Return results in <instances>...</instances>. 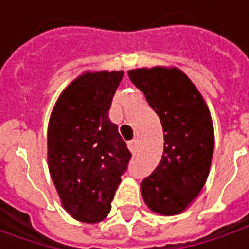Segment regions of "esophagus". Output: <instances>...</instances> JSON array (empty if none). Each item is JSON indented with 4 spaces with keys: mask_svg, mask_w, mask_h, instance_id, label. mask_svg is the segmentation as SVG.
<instances>
[{
    "mask_svg": "<svg viewBox=\"0 0 249 249\" xmlns=\"http://www.w3.org/2000/svg\"><path fill=\"white\" fill-rule=\"evenodd\" d=\"M129 149L131 154H136L137 152V148H139V141L137 140H131V141H129Z\"/></svg>",
    "mask_w": 249,
    "mask_h": 249,
    "instance_id": "1",
    "label": "esophagus"
}]
</instances>
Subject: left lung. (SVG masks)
<instances>
[{"mask_svg": "<svg viewBox=\"0 0 249 249\" xmlns=\"http://www.w3.org/2000/svg\"><path fill=\"white\" fill-rule=\"evenodd\" d=\"M131 83L144 92L163 129V154L155 170L141 181L151 211L176 215L205 184L213 155V126L205 101L176 68L129 71Z\"/></svg>", "mask_w": 249, "mask_h": 249, "instance_id": "obj_1", "label": "left lung"}]
</instances>
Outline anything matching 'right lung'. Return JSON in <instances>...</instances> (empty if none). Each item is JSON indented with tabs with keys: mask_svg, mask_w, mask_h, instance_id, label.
Instances as JSON below:
<instances>
[{
	"mask_svg": "<svg viewBox=\"0 0 249 249\" xmlns=\"http://www.w3.org/2000/svg\"><path fill=\"white\" fill-rule=\"evenodd\" d=\"M123 72L84 73L61 94L48 124V166L63 208L84 223L101 222L131 154L109 119Z\"/></svg>",
	"mask_w": 249,
	"mask_h": 249,
	"instance_id": "right-lung-1",
	"label": "right lung"
}]
</instances>
